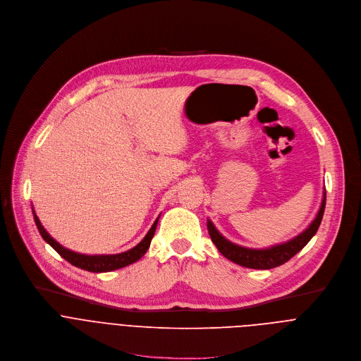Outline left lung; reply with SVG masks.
I'll return each instance as SVG.
<instances>
[{
  "label": "left lung",
  "instance_id": "1",
  "mask_svg": "<svg viewBox=\"0 0 361 361\" xmlns=\"http://www.w3.org/2000/svg\"><path fill=\"white\" fill-rule=\"evenodd\" d=\"M324 207H326V189H323V199H322L320 209L316 214V218L302 233L292 238L290 240L277 243V245H273L269 247H263V249L246 247V246H240V245L231 242L218 229H216V226L213 225V222L210 219H207V232H209V236H210L212 242L214 243V246L218 247V250L226 259H229L233 263L243 266V267L267 270V269L277 267V266L286 263L287 260H290L296 253H299L310 242V239L316 235V232L322 224Z\"/></svg>",
  "mask_w": 361,
  "mask_h": 361
}]
</instances>
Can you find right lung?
<instances>
[{
	"instance_id": "right-lung-1",
	"label": "right lung",
	"mask_w": 361,
	"mask_h": 361,
	"mask_svg": "<svg viewBox=\"0 0 361 361\" xmlns=\"http://www.w3.org/2000/svg\"><path fill=\"white\" fill-rule=\"evenodd\" d=\"M34 209V207H32ZM34 214V221L35 225L42 236V239L54 249L56 250V253H59L66 262H69L71 264H74L80 269L92 271V273H105V271H112L116 269H122L125 266H129L135 262H137L143 255L147 253V250L151 246V240L155 235L157 226H158V221L159 216L157 218V221L154 222L152 228L149 229V232L147 233V236L143 238L135 247L122 252V253H116V255H84V253H78L74 250H69L66 247H63L62 245H59L47 231L45 228L41 225L38 216L35 214V210H32Z\"/></svg>"
}]
</instances>
